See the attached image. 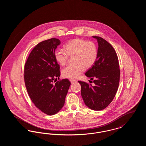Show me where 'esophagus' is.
Segmentation results:
<instances>
[{
  "instance_id": "1",
  "label": "esophagus",
  "mask_w": 146,
  "mask_h": 146,
  "mask_svg": "<svg viewBox=\"0 0 146 146\" xmlns=\"http://www.w3.org/2000/svg\"><path fill=\"white\" fill-rule=\"evenodd\" d=\"M70 83H75V82H76V80H74V79H70Z\"/></svg>"
}]
</instances>
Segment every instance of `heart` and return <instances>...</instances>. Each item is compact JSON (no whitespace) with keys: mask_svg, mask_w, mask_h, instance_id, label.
Wrapping results in <instances>:
<instances>
[{"mask_svg":"<svg viewBox=\"0 0 146 146\" xmlns=\"http://www.w3.org/2000/svg\"><path fill=\"white\" fill-rule=\"evenodd\" d=\"M66 50L57 48L55 52V58L60 65H65L69 56L74 57L73 65H69L62 71L63 76L70 79H76L83 73L85 67L89 68L96 62L97 49L96 45L91 42L82 38L70 40L65 45Z\"/></svg>","mask_w":146,"mask_h":146,"instance_id":"b5f03b06","label":"heart"}]
</instances>
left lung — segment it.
<instances>
[{"label": "left lung", "instance_id": "obj_1", "mask_svg": "<svg viewBox=\"0 0 146 146\" xmlns=\"http://www.w3.org/2000/svg\"><path fill=\"white\" fill-rule=\"evenodd\" d=\"M98 42L97 58L85 75L94 80V86L79 81L85 105L94 111H101L111 103L118 90L120 70L118 56L111 45L104 39L92 36Z\"/></svg>", "mask_w": 146, "mask_h": 146}]
</instances>
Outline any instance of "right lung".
<instances>
[{"mask_svg":"<svg viewBox=\"0 0 146 146\" xmlns=\"http://www.w3.org/2000/svg\"><path fill=\"white\" fill-rule=\"evenodd\" d=\"M61 41L51 38L39 42L32 50L25 65V82L35 106L52 115L62 108L70 83L64 79L53 84L60 76L55 52Z\"/></svg>","mask_w":146,"mask_h":146,"instance_id":"1","label":"right lung"}]
</instances>
